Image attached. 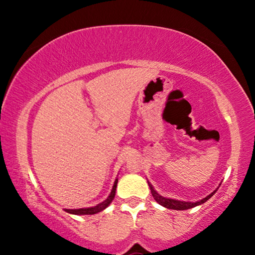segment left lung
Instances as JSON below:
<instances>
[{
	"label": "left lung",
	"mask_w": 255,
	"mask_h": 255,
	"mask_svg": "<svg viewBox=\"0 0 255 255\" xmlns=\"http://www.w3.org/2000/svg\"><path fill=\"white\" fill-rule=\"evenodd\" d=\"M148 186H149V188H151L152 196L154 197V200L158 202L160 205H162V207L168 208V209H173V210H187V209H191L194 207H197V205H200L202 203H204V202H207L209 198H210L212 195H214L216 191H217V190H215L214 193L210 194L209 196H207L205 198H203V200L193 203V202H182V201H177V200H172V198L162 197V196H160V195L156 193L154 189H153V187L151 186V184L148 183Z\"/></svg>",
	"instance_id": "obj_1"
}]
</instances>
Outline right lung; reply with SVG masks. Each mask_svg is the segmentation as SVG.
I'll list each match as a JSON object with an SVG mask.
<instances>
[{
  "label": "right lung",
  "instance_id": "1",
  "mask_svg": "<svg viewBox=\"0 0 255 255\" xmlns=\"http://www.w3.org/2000/svg\"><path fill=\"white\" fill-rule=\"evenodd\" d=\"M117 182H118V180L116 179V181H115V183H114L113 190H111V194L109 195V197H108L106 201H103L102 203L97 204L96 207L87 208V209L86 208L85 209H66V211L69 212V214H73V215H94V214H97V212L104 210V209H106L108 205L111 203V201L114 200L115 194H116Z\"/></svg>",
  "mask_w": 255,
  "mask_h": 255
}]
</instances>
